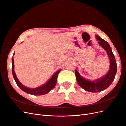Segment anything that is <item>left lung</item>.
I'll list each match as a JSON object with an SVG mask.
<instances>
[{"label":"left lung","mask_w":126,"mask_h":126,"mask_svg":"<svg viewBox=\"0 0 126 126\" xmlns=\"http://www.w3.org/2000/svg\"><path fill=\"white\" fill-rule=\"evenodd\" d=\"M98 44L102 47L107 53L109 60L110 61V65L108 72L104 76L97 79L95 81H90L81 76L77 70H75V75L77 81L78 85L85 91L90 92H100L109 87L113 81L117 71V65L114 54H113L111 47L109 43L103 39L98 35H96Z\"/></svg>","instance_id":"left-lung-1"}]
</instances>
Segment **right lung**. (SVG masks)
I'll return each mask as SVG.
<instances>
[{"label": "right lung", "instance_id": "1", "mask_svg": "<svg viewBox=\"0 0 126 126\" xmlns=\"http://www.w3.org/2000/svg\"><path fill=\"white\" fill-rule=\"evenodd\" d=\"M14 55V53L13 54V55ZM12 74H13V78L15 80V81L16 83V84L17 85V86L19 87L22 90V91H23L25 93H28V94H31L33 95H43L44 94H47V93H49L51 90H52L55 87V86L56 84L57 76L61 70H58L57 71H56L55 73L53 75V76L51 77V78L48 80V81L45 83V84L35 88H30L27 87H25L24 85H22V83L20 82V81H19L14 70V60L13 57L12 59Z\"/></svg>", "mask_w": 126, "mask_h": 126}]
</instances>
